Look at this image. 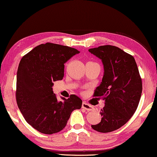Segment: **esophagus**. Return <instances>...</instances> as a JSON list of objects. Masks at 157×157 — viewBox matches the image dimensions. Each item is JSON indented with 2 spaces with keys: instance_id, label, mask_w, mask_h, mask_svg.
<instances>
[{
  "instance_id": "esophagus-1",
  "label": "esophagus",
  "mask_w": 157,
  "mask_h": 157,
  "mask_svg": "<svg viewBox=\"0 0 157 157\" xmlns=\"http://www.w3.org/2000/svg\"><path fill=\"white\" fill-rule=\"evenodd\" d=\"M82 107L83 109H85V110L88 111H94V108L92 106H91V105L86 104V102H83L82 104Z\"/></svg>"
}]
</instances>
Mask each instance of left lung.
<instances>
[{"label":"left lung","mask_w":157,"mask_h":157,"mask_svg":"<svg viewBox=\"0 0 157 157\" xmlns=\"http://www.w3.org/2000/svg\"><path fill=\"white\" fill-rule=\"evenodd\" d=\"M104 65L102 82L96 88L95 97H102L105 106L101 120L94 130L110 132L130 120L138 106L142 85L135 58L116 46L106 45L89 49Z\"/></svg>","instance_id":"left-lung-1"}]
</instances>
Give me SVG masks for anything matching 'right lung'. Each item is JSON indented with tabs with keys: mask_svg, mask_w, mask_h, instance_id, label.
I'll list each match as a JSON object with an SVG mask.
<instances>
[{
	"mask_svg": "<svg viewBox=\"0 0 157 157\" xmlns=\"http://www.w3.org/2000/svg\"><path fill=\"white\" fill-rule=\"evenodd\" d=\"M79 51L66 46L46 43L37 46L24 56L17 72L16 100L25 121L44 134L60 132L71 113L80 109L82 101L72 94L58 101L53 82L64 76V63Z\"/></svg>",
	"mask_w": 157,
	"mask_h": 157,
	"instance_id": "obj_1",
	"label": "right lung"
}]
</instances>
